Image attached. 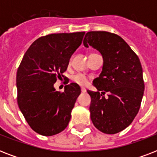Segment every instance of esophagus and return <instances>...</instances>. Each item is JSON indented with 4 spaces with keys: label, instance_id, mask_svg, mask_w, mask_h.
<instances>
[{
    "label": "esophagus",
    "instance_id": "obj_1",
    "mask_svg": "<svg viewBox=\"0 0 157 157\" xmlns=\"http://www.w3.org/2000/svg\"><path fill=\"white\" fill-rule=\"evenodd\" d=\"M81 92H82V93H86V89L81 88Z\"/></svg>",
    "mask_w": 157,
    "mask_h": 157
}]
</instances>
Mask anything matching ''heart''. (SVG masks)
<instances>
[{
  "label": "heart",
  "mask_w": 157,
  "mask_h": 157,
  "mask_svg": "<svg viewBox=\"0 0 157 157\" xmlns=\"http://www.w3.org/2000/svg\"><path fill=\"white\" fill-rule=\"evenodd\" d=\"M71 81H73L74 83L77 84V85L81 86H86L87 83H88L87 77H86L85 75L81 73L76 74V75H74V76H71Z\"/></svg>",
  "instance_id": "obj_1"
}]
</instances>
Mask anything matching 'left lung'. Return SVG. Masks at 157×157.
<instances>
[{
  "label": "left lung",
  "instance_id": "obj_1",
  "mask_svg": "<svg viewBox=\"0 0 157 157\" xmlns=\"http://www.w3.org/2000/svg\"><path fill=\"white\" fill-rule=\"evenodd\" d=\"M84 45L101 53L103 71L93 81L97 92L91 97L90 118L94 125L107 134L119 133L131 124L139 112L144 92L143 68L137 54L117 34L89 32ZM99 91H103L101 94ZM109 93L105 98L104 94Z\"/></svg>",
  "mask_w": 157,
  "mask_h": 157
}]
</instances>
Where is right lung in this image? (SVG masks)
I'll list each match as a JSON object with an SVG mask.
<instances>
[{"label": "right lung", "instance_id": "add662e5", "mask_svg": "<svg viewBox=\"0 0 157 157\" xmlns=\"http://www.w3.org/2000/svg\"><path fill=\"white\" fill-rule=\"evenodd\" d=\"M85 33L41 36L31 45L21 61L16 76L17 101L28 124L37 134L52 136L65 129L70 121L81 88L71 83L59 92L54 84L67 70Z\"/></svg>", "mask_w": 157, "mask_h": 157}]
</instances>
